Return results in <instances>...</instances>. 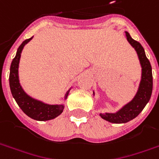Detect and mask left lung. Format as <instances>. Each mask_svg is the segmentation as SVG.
I'll return each mask as SVG.
<instances>
[{
  "label": "left lung",
  "mask_w": 159,
  "mask_h": 159,
  "mask_svg": "<svg viewBox=\"0 0 159 159\" xmlns=\"http://www.w3.org/2000/svg\"><path fill=\"white\" fill-rule=\"evenodd\" d=\"M125 36L128 42L137 53L142 66V79L137 93L131 102L125 104L116 113H100L102 119L116 124L126 123L136 118L150 101L153 88L152 69L150 61L145 55L144 48L138 41L132 39L127 32H125Z\"/></svg>",
  "instance_id": "1"
}]
</instances>
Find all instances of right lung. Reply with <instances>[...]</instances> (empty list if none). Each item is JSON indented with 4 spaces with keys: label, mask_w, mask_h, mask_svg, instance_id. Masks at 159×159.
Masks as SVG:
<instances>
[{
    "label": "right lung",
    "mask_w": 159,
    "mask_h": 159,
    "mask_svg": "<svg viewBox=\"0 0 159 159\" xmlns=\"http://www.w3.org/2000/svg\"><path fill=\"white\" fill-rule=\"evenodd\" d=\"M32 39H33V37L24 40L23 43L17 48L16 57L12 60V63L10 65L9 87H10L11 94L16 102V103L28 117H30L31 119H35V120H39V121H46V120L55 119L57 116H59L63 112L64 105V104L51 105V104L42 102L31 97L30 95H28L24 91V89H22L21 85L19 83V78H18V64H19L21 52L24 47ZM69 92H70V90H68L67 93L65 94L64 99L67 98Z\"/></svg>",
    "instance_id": "right-lung-1"
}]
</instances>
